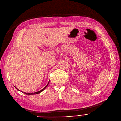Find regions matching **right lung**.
Segmentation results:
<instances>
[{
  "label": "right lung",
  "mask_w": 121,
  "mask_h": 121,
  "mask_svg": "<svg viewBox=\"0 0 121 121\" xmlns=\"http://www.w3.org/2000/svg\"><path fill=\"white\" fill-rule=\"evenodd\" d=\"M49 82L48 83V85H47L46 86H45L44 88H43V90H40V91H38V92H34V93H25V92H24V93H25V94H28V95H30V94H38V93H39L40 92H41L43 91L44 90V89L47 87V86H48V85L49 84ZM16 89H17V88H16ZM17 90H19L18 89H17Z\"/></svg>",
  "instance_id": "1"
}]
</instances>
